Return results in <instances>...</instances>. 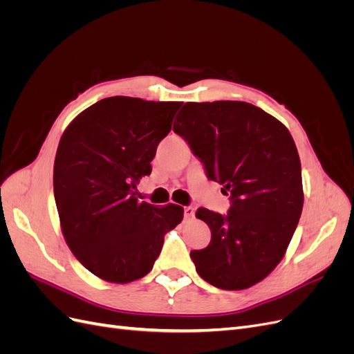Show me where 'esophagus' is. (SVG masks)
I'll use <instances>...</instances> for the list:
<instances>
[{"label":"esophagus","mask_w":354,"mask_h":354,"mask_svg":"<svg viewBox=\"0 0 354 354\" xmlns=\"http://www.w3.org/2000/svg\"><path fill=\"white\" fill-rule=\"evenodd\" d=\"M195 216V208L194 207H185V218L190 220Z\"/></svg>","instance_id":"34e87169"}]
</instances>
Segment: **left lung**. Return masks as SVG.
I'll use <instances>...</instances> for the list:
<instances>
[{"instance_id":"8db88e82","label":"left lung","mask_w":354,"mask_h":354,"mask_svg":"<svg viewBox=\"0 0 354 354\" xmlns=\"http://www.w3.org/2000/svg\"><path fill=\"white\" fill-rule=\"evenodd\" d=\"M207 177L230 195L227 216L199 208L207 248L190 252L203 281L226 291L261 282L281 263L301 216V162L274 116L245 102H189L174 122Z\"/></svg>"}]
</instances>
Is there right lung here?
<instances>
[{"label": "right lung", "mask_w": 354, "mask_h": 354, "mask_svg": "<svg viewBox=\"0 0 354 354\" xmlns=\"http://www.w3.org/2000/svg\"><path fill=\"white\" fill-rule=\"evenodd\" d=\"M181 104L115 95L75 116L60 137L53 187L63 238L85 269L106 282L146 276L165 233L183 220L180 205L158 208L134 192L151 174Z\"/></svg>", "instance_id": "1"}]
</instances>
